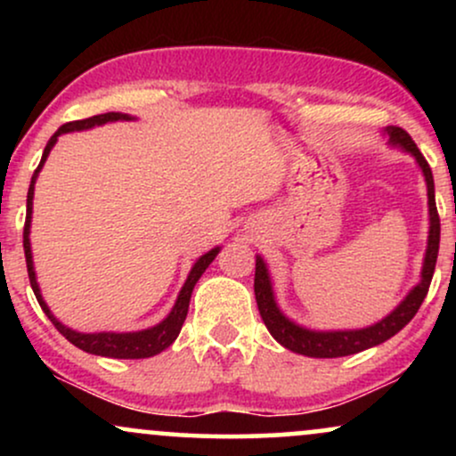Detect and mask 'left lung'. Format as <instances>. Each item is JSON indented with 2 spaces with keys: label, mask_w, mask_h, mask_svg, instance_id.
Instances as JSON below:
<instances>
[{
  "label": "left lung",
  "mask_w": 456,
  "mask_h": 456,
  "mask_svg": "<svg viewBox=\"0 0 456 456\" xmlns=\"http://www.w3.org/2000/svg\"><path fill=\"white\" fill-rule=\"evenodd\" d=\"M384 134L388 137V145H392V148H399L413 156V160L420 167L427 182L428 238L425 259H422L420 281H418L410 289V294L395 306V311H390L388 315L379 319L373 326L355 330H313L300 326V323H296L294 319H289L281 311V306L276 305L274 287H272L268 265H265L264 257L257 255V264H255V300H257L259 315L264 319L265 328L270 330L272 337H274L282 347L289 349V352L308 355V358H341V355L364 352V349L381 345L384 341H388L390 337H395L396 332H401V330L411 322L413 315L418 313V308H420L422 300L427 297L433 272H436L439 250V216L436 206V184H433L431 167H428L425 156L420 154V150L416 148V143H413L405 130L399 126H386Z\"/></svg>",
  "instance_id": "obj_1"
}]
</instances>
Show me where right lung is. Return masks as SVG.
<instances>
[{
  "label": "right lung",
  "mask_w": 456,
  "mask_h": 456,
  "mask_svg": "<svg viewBox=\"0 0 456 456\" xmlns=\"http://www.w3.org/2000/svg\"><path fill=\"white\" fill-rule=\"evenodd\" d=\"M133 115L128 113H102V115H94V118L87 119H77V122H68L61 126L53 137L49 139L46 148L43 151V159H40L38 169L34 171L31 175V184L28 191V216H25V229H23V248H25V261H28V274H29V282L31 289H34L36 300L38 305L43 306L45 315L53 322V326L60 330L61 334L70 341L75 347L83 349V352L94 354V355H104V358H119V360H139V358H151V355L165 352L171 343L175 341L177 334H180L182 323H184L186 313H188V305H191V296L192 289H195L197 281L201 279V274L206 272L208 265L216 259V255L221 253V246H214L212 250H208L206 255H201L195 264H192L191 272H188V279L182 285L180 294H177V300L171 313L162 319L160 323L156 326L145 328V330H137V332H77V330L64 326V323L57 319L51 308L46 306L43 294H40L38 281H36V270H34V259H31V242H29V232H31V210H34V188H36V180H38V174L43 171L46 159H49L51 150L57 143V139L66 133H75V130H90L94 126H102V124L109 122H133Z\"/></svg>",
  "instance_id": "obj_1"
}]
</instances>
